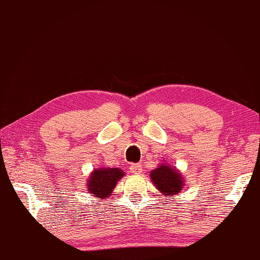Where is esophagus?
<instances>
[{"label": "esophagus", "instance_id": "1", "mask_svg": "<svg viewBox=\"0 0 260 260\" xmlns=\"http://www.w3.org/2000/svg\"><path fill=\"white\" fill-rule=\"evenodd\" d=\"M130 172L134 175H140L142 172V166L140 164H133L130 166Z\"/></svg>", "mask_w": 260, "mask_h": 260}]
</instances>
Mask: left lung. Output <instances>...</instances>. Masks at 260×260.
I'll return each instance as SVG.
<instances>
[{
  "label": "left lung",
  "instance_id": "1",
  "mask_svg": "<svg viewBox=\"0 0 260 260\" xmlns=\"http://www.w3.org/2000/svg\"><path fill=\"white\" fill-rule=\"evenodd\" d=\"M150 178L156 189L168 197L177 195L179 191H182V188L184 185V181L179 171L175 168H171L166 162L153 170L150 172Z\"/></svg>",
  "mask_w": 260,
  "mask_h": 260
}]
</instances>
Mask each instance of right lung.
Segmentation results:
<instances>
[{
  "label": "right lung",
  "mask_w": 260,
  "mask_h": 260,
  "mask_svg": "<svg viewBox=\"0 0 260 260\" xmlns=\"http://www.w3.org/2000/svg\"><path fill=\"white\" fill-rule=\"evenodd\" d=\"M121 177H124V172L120 169H96L88 179V191L92 194V197L100 198L101 200L108 198Z\"/></svg>",
  "instance_id": "right-lung-1"
}]
</instances>
